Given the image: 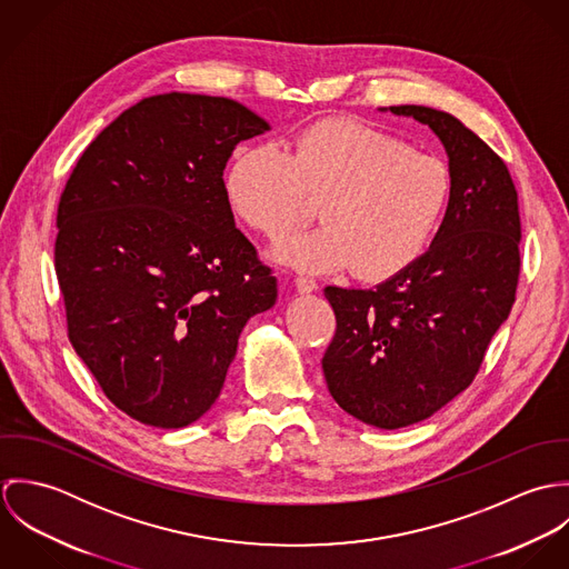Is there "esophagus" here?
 Wrapping results in <instances>:
<instances>
[{
	"mask_svg": "<svg viewBox=\"0 0 569 569\" xmlns=\"http://www.w3.org/2000/svg\"><path fill=\"white\" fill-rule=\"evenodd\" d=\"M296 289H298V293H313V291H318V282L313 280V278H307V276H298L296 278Z\"/></svg>",
	"mask_w": 569,
	"mask_h": 569,
	"instance_id": "34e87169",
	"label": "esophagus"
}]
</instances>
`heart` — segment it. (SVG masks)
Segmentation results:
<instances>
[{
    "instance_id": "1",
    "label": "heart",
    "mask_w": 569,
    "mask_h": 569,
    "mask_svg": "<svg viewBox=\"0 0 569 569\" xmlns=\"http://www.w3.org/2000/svg\"><path fill=\"white\" fill-rule=\"evenodd\" d=\"M228 194L244 221L278 241L313 217L326 226L276 247L302 271L352 264L366 280L409 269L436 241L456 197L449 163L406 140L350 118L307 127L284 153L256 147L228 174Z\"/></svg>"
}]
</instances>
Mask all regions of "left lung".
Wrapping results in <instances>:
<instances>
[{"mask_svg": "<svg viewBox=\"0 0 569 569\" xmlns=\"http://www.w3.org/2000/svg\"><path fill=\"white\" fill-rule=\"evenodd\" d=\"M390 111L438 136L456 197L436 241L403 273L375 289H325L337 318L322 359L328 392L379 429L420 422L471 386L512 309L521 264L517 190L503 160L447 111Z\"/></svg>", "mask_w": 569, "mask_h": 569, "instance_id": "1", "label": "left lung"}]
</instances>
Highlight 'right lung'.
<instances>
[{
	"mask_svg": "<svg viewBox=\"0 0 569 569\" xmlns=\"http://www.w3.org/2000/svg\"><path fill=\"white\" fill-rule=\"evenodd\" d=\"M269 131L241 102L170 91L84 149L57 212L68 335L107 399L179 429L221 395L247 320L278 282L234 226L223 170Z\"/></svg>",
	"mask_w": 569,
	"mask_h": 569,
	"instance_id": "add662e5",
	"label": "right lung"
}]
</instances>
